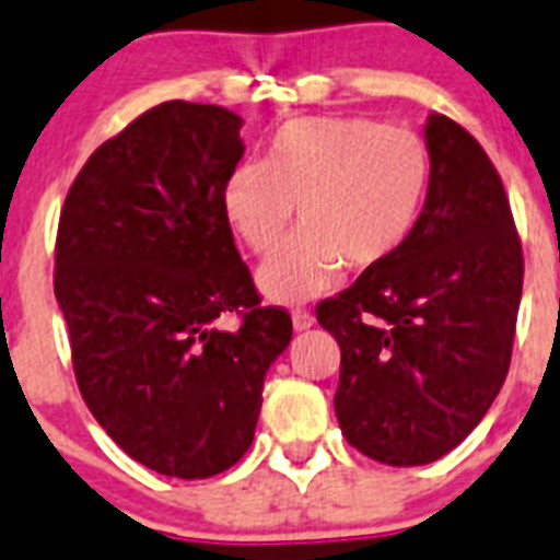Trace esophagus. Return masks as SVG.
I'll return each mask as SVG.
<instances>
[{
    "mask_svg": "<svg viewBox=\"0 0 560 560\" xmlns=\"http://www.w3.org/2000/svg\"><path fill=\"white\" fill-rule=\"evenodd\" d=\"M315 324L313 313H307V310H293V327L299 329V332H304V329H310Z\"/></svg>",
    "mask_w": 560,
    "mask_h": 560,
    "instance_id": "esophagus-1",
    "label": "esophagus"
}]
</instances>
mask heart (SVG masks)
Returning a JSON list of instances; mask_svg holds the SVG:
<instances>
[{"instance_id":"heart-1","label":"heart","mask_w":560,"mask_h":560,"mask_svg":"<svg viewBox=\"0 0 560 560\" xmlns=\"http://www.w3.org/2000/svg\"><path fill=\"white\" fill-rule=\"evenodd\" d=\"M431 158L415 132L366 118L290 120L261 160H240L222 183V213L253 253H270L261 293L301 304L327 293L343 265H381L408 240L425 202Z\"/></svg>"}]
</instances>
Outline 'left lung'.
I'll list each match as a JSON object with an SVG mask.
<instances>
[{
  "mask_svg": "<svg viewBox=\"0 0 560 560\" xmlns=\"http://www.w3.org/2000/svg\"><path fill=\"white\" fill-rule=\"evenodd\" d=\"M431 183L408 240L318 324L340 347L335 415L352 448L428 465L488 415L510 369L524 256L502 177L470 132L425 124Z\"/></svg>",
  "mask_w": 560,
  "mask_h": 560,
  "instance_id": "left-lung-1",
  "label": "left lung"
}]
</instances>
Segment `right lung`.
<instances>
[{
    "label": "right lung",
    "instance_id": "add662e5",
    "mask_svg": "<svg viewBox=\"0 0 560 560\" xmlns=\"http://www.w3.org/2000/svg\"><path fill=\"white\" fill-rule=\"evenodd\" d=\"M240 129L231 109L165 101L92 152L58 220L52 284L81 397L135 462L177 479L245 456L293 338L222 213ZM225 314L240 330L219 327Z\"/></svg>",
    "mask_w": 560,
    "mask_h": 560
}]
</instances>
